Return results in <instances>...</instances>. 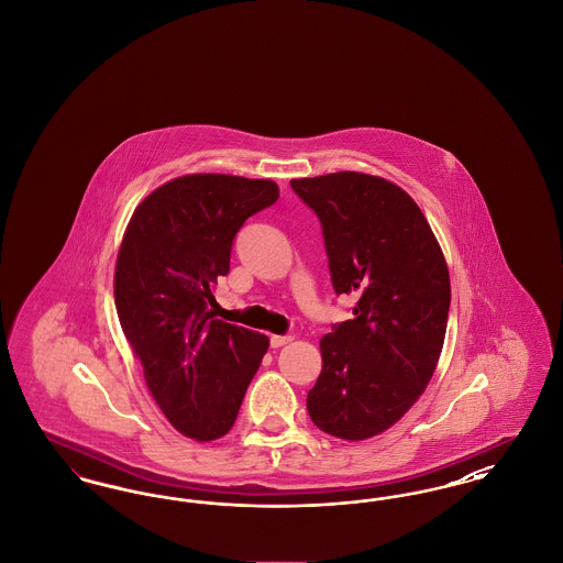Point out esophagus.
I'll return each instance as SVG.
<instances>
[{"label": "esophagus", "instance_id": "1", "mask_svg": "<svg viewBox=\"0 0 563 563\" xmlns=\"http://www.w3.org/2000/svg\"><path fill=\"white\" fill-rule=\"evenodd\" d=\"M291 340H294L291 335H272L269 338V346L272 349H280V346H287Z\"/></svg>", "mask_w": 563, "mask_h": 563}]
</instances>
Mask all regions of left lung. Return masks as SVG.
Instances as JSON below:
<instances>
[{
	"label": "left lung",
	"mask_w": 563,
	"mask_h": 563,
	"mask_svg": "<svg viewBox=\"0 0 563 563\" xmlns=\"http://www.w3.org/2000/svg\"><path fill=\"white\" fill-rule=\"evenodd\" d=\"M321 219L335 294L358 297L321 340L308 413L327 434L363 441L420 399L443 349L450 272L427 217L399 186L365 173L294 179Z\"/></svg>",
	"instance_id": "1"
}]
</instances>
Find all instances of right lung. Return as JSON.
Segmentation results:
<instances>
[{"mask_svg": "<svg viewBox=\"0 0 563 563\" xmlns=\"http://www.w3.org/2000/svg\"><path fill=\"white\" fill-rule=\"evenodd\" d=\"M278 200L269 179L186 175L154 189L126 225L113 297L122 331L166 420L196 441L234 427L268 352L266 335L213 319L236 232Z\"/></svg>", "mask_w": 563, "mask_h": 563, "instance_id": "add662e5", "label": "right lung"}]
</instances>
